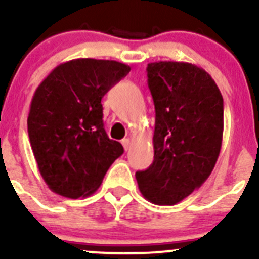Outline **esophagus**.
<instances>
[{
    "mask_svg": "<svg viewBox=\"0 0 259 259\" xmlns=\"http://www.w3.org/2000/svg\"><path fill=\"white\" fill-rule=\"evenodd\" d=\"M122 145L123 148H124V150H128L130 149V146H131V140H130V139H123Z\"/></svg>",
    "mask_w": 259,
    "mask_h": 259,
    "instance_id": "1",
    "label": "esophagus"
}]
</instances>
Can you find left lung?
Returning a JSON list of instances; mask_svg holds the SVG:
<instances>
[{
    "instance_id": "1",
    "label": "left lung",
    "mask_w": 259,
    "mask_h": 259,
    "mask_svg": "<svg viewBox=\"0 0 259 259\" xmlns=\"http://www.w3.org/2000/svg\"><path fill=\"white\" fill-rule=\"evenodd\" d=\"M146 71L155 107L154 161L136 180L149 202L175 205L200 188L217 163L223 97L206 71L188 62H152Z\"/></svg>"
}]
</instances>
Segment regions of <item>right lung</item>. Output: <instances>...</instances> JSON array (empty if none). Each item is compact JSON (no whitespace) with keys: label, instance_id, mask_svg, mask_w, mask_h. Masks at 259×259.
Wrapping results in <instances>:
<instances>
[{"label":"right lung","instance_id":"obj_1","mask_svg":"<svg viewBox=\"0 0 259 259\" xmlns=\"http://www.w3.org/2000/svg\"><path fill=\"white\" fill-rule=\"evenodd\" d=\"M131 67L109 59L65 62L41 81L27 125L38 171L54 193L87 197L101 185L123 146L109 139L101 100Z\"/></svg>","mask_w":259,"mask_h":259}]
</instances>
